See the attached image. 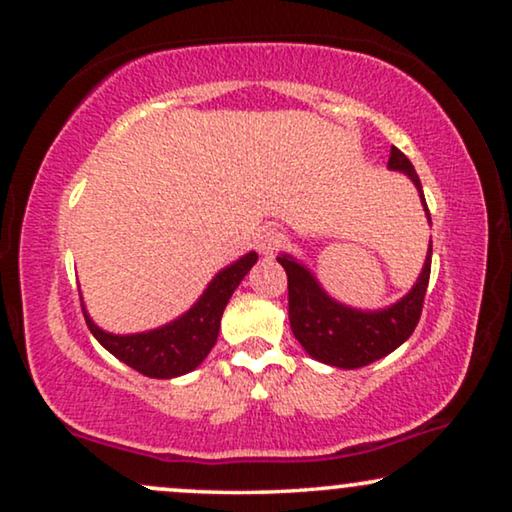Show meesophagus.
Here are the masks:
<instances>
[{"instance_id": "obj_1", "label": "esophagus", "mask_w": 512, "mask_h": 512, "mask_svg": "<svg viewBox=\"0 0 512 512\" xmlns=\"http://www.w3.org/2000/svg\"><path fill=\"white\" fill-rule=\"evenodd\" d=\"M254 242H256V249L261 251V254L268 256V254H275V251L282 247L284 235H282V230L275 228V226H263L256 233Z\"/></svg>"}]
</instances>
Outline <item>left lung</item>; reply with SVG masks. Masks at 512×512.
<instances>
[{"mask_svg":"<svg viewBox=\"0 0 512 512\" xmlns=\"http://www.w3.org/2000/svg\"><path fill=\"white\" fill-rule=\"evenodd\" d=\"M389 167L408 174L412 184L417 186L426 214H429L415 167L396 146H391ZM277 261L282 263L286 279H289L291 331L312 359L328 363V366L352 370L382 359L410 338L422 317L426 286L431 277V244L422 275L412 286V291L382 312H359L338 305L321 291V286L314 282V277L303 265H298L289 256H277Z\"/></svg>","mask_w":512,"mask_h":512,"instance_id":"1","label":"left lung"}]
</instances>
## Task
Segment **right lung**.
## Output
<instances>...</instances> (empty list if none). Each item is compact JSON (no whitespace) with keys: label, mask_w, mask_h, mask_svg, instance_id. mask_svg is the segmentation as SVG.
<instances>
[{"label":"right lung","mask_w":512,"mask_h":512,"mask_svg":"<svg viewBox=\"0 0 512 512\" xmlns=\"http://www.w3.org/2000/svg\"><path fill=\"white\" fill-rule=\"evenodd\" d=\"M256 258L258 256L251 251L230 268L219 272L214 282L207 286V291L202 293V298L184 317L163 328H156V331L111 335L100 331L86 312H83V317H86V324L97 342L137 373L158 377V380L184 375L188 370L198 368L205 361L209 349L214 347L221 326V314L226 310L233 291L240 286L251 265L256 263Z\"/></svg>","instance_id":"add662e5"}]
</instances>
